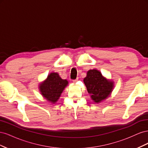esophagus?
<instances>
[{
  "label": "esophagus",
  "instance_id": "esophagus-1",
  "mask_svg": "<svg viewBox=\"0 0 148 148\" xmlns=\"http://www.w3.org/2000/svg\"><path fill=\"white\" fill-rule=\"evenodd\" d=\"M78 78H77V79H73V80H72L73 83H75L76 82H77L78 81Z\"/></svg>",
  "mask_w": 148,
  "mask_h": 148
}]
</instances>
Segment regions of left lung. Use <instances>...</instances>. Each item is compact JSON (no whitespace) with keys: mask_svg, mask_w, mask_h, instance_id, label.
<instances>
[{"mask_svg":"<svg viewBox=\"0 0 148 148\" xmlns=\"http://www.w3.org/2000/svg\"><path fill=\"white\" fill-rule=\"evenodd\" d=\"M91 99L96 103H99L108 97L113 91L114 82L107 79L99 70H89L83 79Z\"/></svg>","mask_w":148,"mask_h":148,"instance_id":"8db88e82","label":"left lung"}]
</instances>
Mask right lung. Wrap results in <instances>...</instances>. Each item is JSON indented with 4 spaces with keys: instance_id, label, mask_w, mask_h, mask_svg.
Wrapping results in <instances>:
<instances>
[{
    "instance_id": "add662e5",
    "label": "right lung",
    "mask_w": 148,
    "mask_h": 148,
    "mask_svg": "<svg viewBox=\"0 0 148 148\" xmlns=\"http://www.w3.org/2000/svg\"><path fill=\"white\" fill-rule=\"evenodd\" d=\"M68 83L67 80L62 79L57 73H51L46 79L39 84V91L47 101L54 104Z\"/></svg>"
}]
</instances>
